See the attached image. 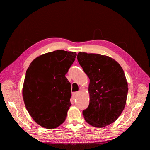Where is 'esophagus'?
Listing matches in <instances>:
<instances>
[{
    "instance_id": "obj_1",
    "label": "esophagus",
    "mask_w": 150,
    "mask_h": 150,
    "mask_svg": "<svg viewBox=\"0 0 150 150\" xmlns=\"http://www.w3.org/2000/svg\"><path fill=\"white\" fill-rule=\"evenodd\" d=\"M78 93H77V92H75V93H73V94H72V98H74V99H75V98H76V96L78 95Z\"/></svg>"
}]
</instances>
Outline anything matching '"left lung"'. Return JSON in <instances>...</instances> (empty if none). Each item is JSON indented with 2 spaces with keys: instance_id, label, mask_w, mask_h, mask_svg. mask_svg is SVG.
Segmentation results:
<instances>
[{
  "instance_id": "1",
  "label": "left lung",
  "mask_w": 150,
  "mask_h": 150,
  "mask_svg": "<svg viewBox=\"0 0 150 150\" xmlns=\"http://www.w3.org/2000/svg\"><path fill=\"white\" fill-rule=\"evenodd\" d=\"M77 59L90 79V104L82 112L85 121L96 127L113 123L126 103L128 87L123 69L105 55L79 52Z\"/></svg>"
}]
</instances>
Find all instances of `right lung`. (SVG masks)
Returning a JSON list of instances; mask_svg holds the SVG:
<instances>
[{"mask_svg":"<svg viewBox=\"0 0 150 150\" xmlns=\"http://www.w3.org/2000/svg\"><path fill=\"white\" fill-rule=\"evenodd\" d=\"M76 52L56 50L36 57L26 72L23 96L26 109L41 126L57 127L71 105V85L65 77Z\"/></svg>","mask_w":150,"mask_h":150,"instance_id":"obj_1","label":"right lung"}]
</instances>
